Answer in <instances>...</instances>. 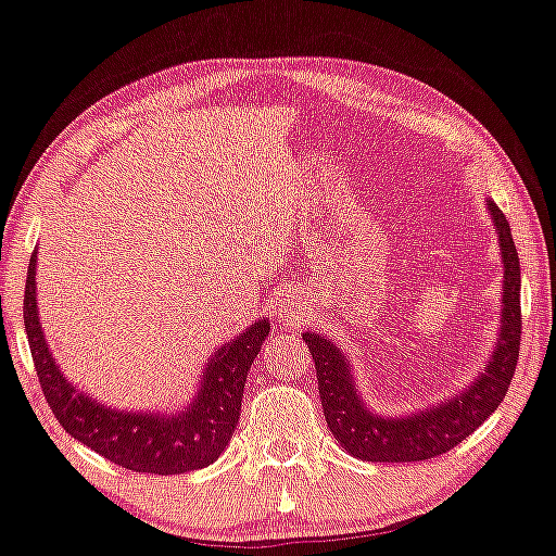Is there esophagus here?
I'll use <instances>...</instances> for the list:
<instances>
[{"label": "esophagus", "instance_id": "1", "mask_svg": "<svg viewBox=\"0 0 556 556\" xmlns=\"http://www.w3.org/2000/svg\"><path fill=\"white\" fill-rule=\"evenodd\" d=\"M289 296V294H287ZM279 314H281V317H285V319H289V321H292V319H296V317H300V314H302V309H300V304H296V302H289V304H281V309H279Z\"/></svg>", "mask_w": 556, "mask_h": 556}]
</instances>
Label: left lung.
<instances>
[{"label": "left lung", "instance_id": "8db88e82", "mask_svg": "<svg viewBox=\"0 0 556 556\" xmlns=\"http://www.w3.org/2000/svg\"><path fill=\"white\" fill-rule=\"evenodd\" d=\"M486 210L500 237L504 264L502 325L490 364L464 392L446 396L437 407L419 409L409 417H379L359 400L357 382L342 350L314 331L302 334L317 369L319 400L329 432L354 457L364 462H421L439 457L475 432L507 396L517 369L521 337L519 256L507 217L492 199H486Z\"/></svg>", "mask_w": 556, "mask_h": 556}]
</instances>
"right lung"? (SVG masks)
Returning a JSON list of instances; mask_svg holds the SVG:
<instances>
[{
    "label": "right lung",
    "mask_w": 556,
    "mask_h": 556,
    "mask_svg": "<svg viewBox=\"0 0 556 556\" xmlns=\"http://www.w3.org/2000/svg\"><path fill=\"white\" fill-rule=\"evenodd\" d=\"M35 262L37 252L29 260L24 287V329L41 392L66 432L104 459L144 475H185L217 459L239 421L247 371L269 337V321H254L244 334L222 344L206 359L202 387L187 409L169 417L154 412L110 409L66 382L56 367L39 325Z\"/></svg>",
    "instance_id": "add662e5"
}]
</instances>
